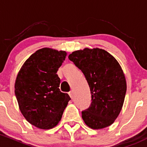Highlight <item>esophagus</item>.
<instances>
[{"instance_id": "34e87169", "label": "esophagus", "mask_w": 147, "mask_h": 147, "mask_svg": "<svg viewBox=\"0 0 147 147\" xmlns=\"http://www.w3.org/2000/svg\"><path fill=\"white\" fill-rule=\"evenodd\" d=\"M69 96H70L71 98H74V90H71V91L69 93Z\"/></svg>"}]
</instances>
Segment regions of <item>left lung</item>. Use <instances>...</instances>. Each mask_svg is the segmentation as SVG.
Instances as JSON below:
<instances>
[{"instance_id": "obj_1", "label": "left lung", "mask_w": 147, "mask_h": 147, "mask_svg": "<svg viewBox=\"0 0 147 147\" xmlns=\"http://www.w3.org/2000/svg\"><path fill=\"white\" fill-rule=\"evenodd\" d=\"M69 59L81 70L90 87L91 104L82 111L85 124L93 129L111 125L122 110L127 90L126 78L118 61L99 48L73 51Z\"/></svg>"}]
</instances>
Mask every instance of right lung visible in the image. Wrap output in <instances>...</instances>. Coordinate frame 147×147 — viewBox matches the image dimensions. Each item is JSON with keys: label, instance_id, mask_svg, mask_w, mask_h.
Masks as SVG:
<instances>
[{"label": "right lung", "instance_id": "add662e5", "mask_svg": "<svg viewBox=\"0 0 147 147\" xmlns=\"http://www.w3.org/2000/svg\"><path fill=\"white\" fill-rule=\"evenodd\" d=\"M67 53L51 48L36 51L25 61L15 83L20 110L28 122L42 129L58 125L71 98L59 88L57 74Z\"/></svg>", "mask_w": 147, "mask_h": 147}]
</instances>
